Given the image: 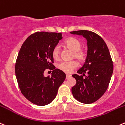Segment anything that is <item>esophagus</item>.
Wrapping results in <instances>:
<instances>
[{
	"instance_id": "1",
	"label": "esophagus",
	"mask_w": 125,
	"mask_h": 125,
	"mask_svg": "<svg viewBox=\"0 0 125 125\" xmlns=\"http://www.w3.org/2000/svg\"><path fill=\"white\" fill-rule=\"evenodd\" d=\"M70 77H71V75H70V74H66V79H69Z\"/></svg>"
}]
</instances>
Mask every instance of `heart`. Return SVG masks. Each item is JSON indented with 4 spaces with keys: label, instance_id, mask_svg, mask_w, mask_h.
Here are the masks:
<instances>
[{
    "label": "heart",
    "instance_id": "1",
    "mask_svg": "<svg viewBox=\"0 0 125 125\" xmlns=\"http://www.w3.org/2000/svg\"><path fill=\"white\" fill-rule=\"evenodd\" d=\"M64 45L66 48L73 52V57L76 58L81 62H83L86 59V52L85 51L81 49L82 43L75 37H70L64 42ZM52 57L54 59L57 60L60 58V50L59 46H55L52 52ZM77 66L76 61H63L59 63L57 68L61 71L66 73H71Z\"/></svg>",
    "mask_w": 125,
    "mask_h": 125
}]
</instances>
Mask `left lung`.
<instances>
[{"label":"left lung","mask_w":125,"mask_h":125,"mask_svg":"<svg viewBox=\"0 0 125 125\" xmlns=\"http://www.w3.org/2000/svg\"><path fill=\"white\" fill-rule=\"evenodd\" d=\"M70 33L84 37L88 46L85 62L77 71L80 75H72L76 84L71 92L79 102L92 103L99 100L108 88L113 73L112 58L105 42L95 32L81 30Z\"/></svg>","instance_id":"left-lung-1"}]
</instances>
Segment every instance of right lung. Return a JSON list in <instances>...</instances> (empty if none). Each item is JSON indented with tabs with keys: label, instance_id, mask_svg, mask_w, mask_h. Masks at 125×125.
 Segmentation results:
<instances>
[{
	"label": "right lung",
	"instance_id": "right-lung-1",
	"mask_svg": "<svg viewBox=\"0 0 125 125\" xmlns=\"http://www.w3.org/2000/svg\"><path fill=\"white\" fill-rule=\"evenodd\" d=\"M61 33L37 32L30 35L22 45L15 65L17 82L22 94L38 106H45L56 97L66 78L63 71L55 69L52 52ZM46 69L53 70L51 77L44 76Z\"/></svg>",
	"mask_w": 125,
	"mask_h": 125
}]
</instances>
